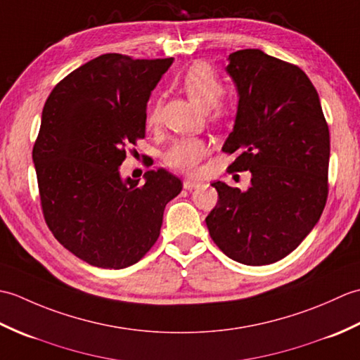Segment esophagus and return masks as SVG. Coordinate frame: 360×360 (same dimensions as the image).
Instances as JSON below:
<instances>
[{
  "instance_id": "obj_1",
  "label": "esophagus",
  "mask_w": 360,
  "mask_h": 360,
  "mask_svg": "<svg viewBox=\"0 0 360 360\" xmlns=\"http://www.w3.org/2000/svg\"><path fill=\"white\" fill-rule=\"evenodd\" d=\"M182 186H184V188H186V190H195V188L200 187L201 184H200V182H196V181L186 179V181H184V184H182Z\"/></svg>"
}]
</instances>
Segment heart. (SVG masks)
<instances>
[{
	"label": "heart",
	"mask_w": 360,
	"mask_h": 360,
	"mask_svg": "<svg viewBox=\"0 0 360 360\" xmlns=\"http://www.w3.org/2000/svg\"><path fill=\"white\" fill-rule=\"evenodd\" d=\"M181 86L184 89L187 97L192 101L198 108L202 111H209L215 106L219 98L223 97L224 86L219 75L207 65H195L181 77ZM223 111L217 110L213 117L219 119ZM159 119V106L158 103L153 106L148 114V124L155 125ZM207 153V145L198 137L182 139L174 142L170 150L165 153V164L174 170L193 174L198 168V164Z\"/></svg>",
	"instance_id": "1"
}]
</instances>
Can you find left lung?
<instances>
[{"label":"left lung","mask_w":360,"mask_h":360,"mask_svg":"<svg viewBox=\"0 0 360 360\" xmlns=\"http://www.w3.org/2000/svg\"><path fill=\"white\" fill-rule=\"evenodd\" d=\"M238 106L223 145L229 172H250L241 192L217 181L205 224L235 262L263 266L290 254L314 229L328 196L330 131L317 91L300 68L243 49L229 56Z\"/></svg>","instance_id":"left-lung-1"}]
</instances>
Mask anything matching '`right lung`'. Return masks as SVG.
<instances>
[{
    "instance_id": "1",
    "label": "right lung",
    "mask_w": 360,
    "mask_h": 360,
    "mask_svg": "<svg viewBox=\"0 0 360 360\" xmlns=\"http://www.w3.org/2000/svg\"><path fill=\"white\" fill-rule=\"evenodd\" d=\"M174 58L103 53L52 89L32 150L46 224L91 266L124 269L156 243L182 182L164 168L122 178L127 147L145 137L151 91Z\"/></svg>"
}]
</instances>
